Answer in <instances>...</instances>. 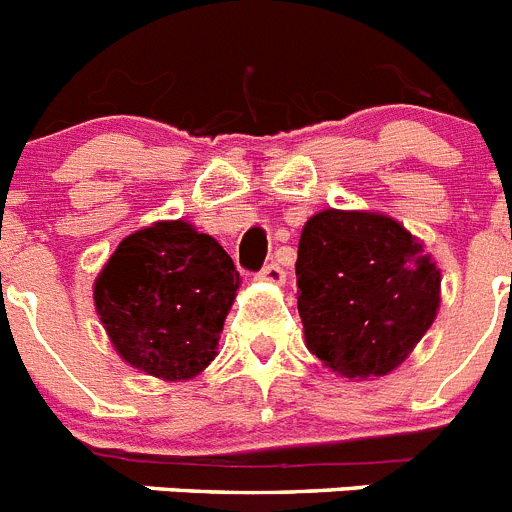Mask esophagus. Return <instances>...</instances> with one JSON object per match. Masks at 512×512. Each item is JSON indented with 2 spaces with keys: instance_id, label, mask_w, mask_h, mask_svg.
Returning a JSON list of instances; mask_svg holds the SVG:
<instances>
[{
  "instance_id": "esophagus-1",
  "label": "esophagus",
  "mask_w": 512,
  "mask_h": 512,
  "mask_svg": "<svg viewBox=\"0 0 512 512\" xmlns=\"http://www.w3.org/2000/svg\"><path fill=\"white\" fill-rule=\"evenodd\" d=\"M256 279H259V282H266V285H285V269L279 264H269L256 274Z\"/></svg>"
}]
</instances>
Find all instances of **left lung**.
<instances>
[{"mask_svg":"<svg viewBox=\"0 0 512 512\" xmlns=\"http://www.w3.org/2000/svg\"><path fill=\"white\" fill-rule=\"evenodd\" d=\"M305 347L349 381H373L412 355L440 310L438 264L383 212L323 209L298 243Z\"/></svg>","mask_w":512,"mask_h":512,"instance_id":"1","label":"left lung"}]
</instances>
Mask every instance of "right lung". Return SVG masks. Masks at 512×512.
Masks as SVG:
<instances>
[{"label": "right lung", "mask_w": 512, "mask_h": 512, "mask_svg": "<svg viewBox=\"0 0 512 512\" xmlns=\"http://www.w3.org/2000/svg\"><path fill=\"white\" fill-rule=\"evenodd\" d=\"M240 274L225 248L183 220L126 235L93 285L121 360L160 381H189L217 355Z\"/></svg>", "instance_id": "right-lung-1"}]
</instances>
